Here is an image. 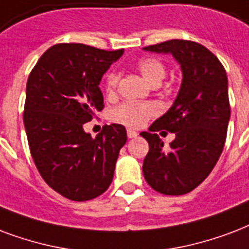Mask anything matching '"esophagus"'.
<instances>
[{
    "label": "esophagus",
    "instance_id": "esophagus-1",
    "mask_svg": "<svg viewBox=\"0 0 249 249\" xmlns=\"http://www.w3.org/2000/svg\"><path fill=\"white\" fill-rule=\"evenodd\" d=\"M126 134H128V138H136L138 136V133L136 130H133V129H128Z\"/></svg>",
    "mask_w": 249,
    "mask_h": 249
}]
</instances>
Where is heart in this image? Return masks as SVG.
Wrapping results in <instances>:
<instances>
[{
    "label": "heart",
    "mask_w": 249,
    "mask_h": 249,
    "mask_svg": "<svg viewBox=\"0 0 249 249\" xmlns=\"http://www.w3.org/2000/svg\"><path fill=\"white\" fill-rule=\"evenodd\" d=\"M140 73L151 85H159L166 77V65L157 57H145L137 64ZM120 81L119 71L108 73L106 78V90L108 94H113ZM159 112L155 103H138V102H124L112 109V120L129 128H141L153 116Z\"/></svg>",
    "instance_id": "1"
}]
</instances>
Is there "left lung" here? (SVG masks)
<instances>
[{
  "instance_id": "left-lung-1",
  "label": "left lung",
  "mask_w": 249,
  "mask_h": 249,
  "mask_svg": "<svg viewBox=\"0 0 249 249\" xmlns=\"http://www.w3.org/2000/svg\"><path fill=\"white\" fill-rule=\"evenodd\" d=\"M143 49L171 53L183 73L172 107L141 133L149 143L142 166L147 184L163 195L181 196L208 178L222 154L230 120L227 74L217 56L195 41L174 39ZM162 128L176 133L170 149L155 133Z\"/></svg>"
}]
</instances>
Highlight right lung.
Returning a JSON list of instances; mask_svg holds the SVG:
<instances>
[{
    "label": "right lung",
    "instance_id": "add662e5",
    "mask_svg": "<svg viewBox=\"0 0 249 249\" xmlns=\"http://www.w3.org/2000/svg\"><path fill=\"white\" fill-rule=\"evenodd\" d=\"M124 52L61 43L47 49L30 73L23 123L32 159L44 181L71 201L100 196L109 187L123 125H104L95 138L83 124L104 107L103 74Z\"/></svg>",
    "mask_w": 249,
    "mask_h": 249
}]
</instances>
